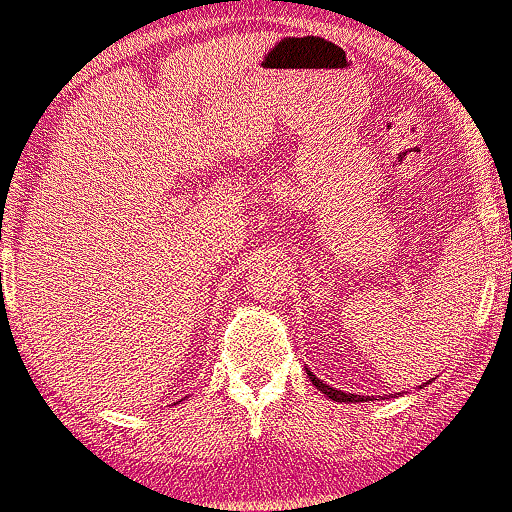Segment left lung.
I'll list each match as a JSON object with an SVG mask.
<instances>
[{
	"instance_id": "obj_1",
	"label": "left lung",
	"mask_w": 512,
	"mask_h": 512,
	"mask_svg": "<svg viewBox=\"0 0 512 512\" xmlns=\"http://www.w3.org/2000/svg\"><path fill=\"white\" fill-rule=\"evenodd\" d=\"M307 375H309V380H312V385H316V390H321L328 399H333V401H364V397H361V394H347V392H342V390H335V387H331V385H326V383H323V380L316 378L312 371H307Z\"/></svg>"
}]
</instances>
